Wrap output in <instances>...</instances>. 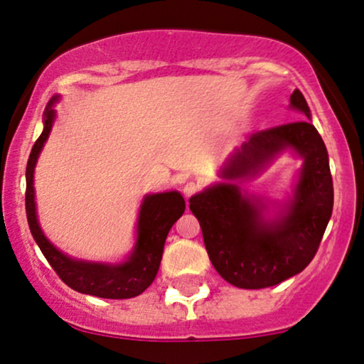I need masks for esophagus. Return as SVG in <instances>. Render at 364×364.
<instances>
[{
  "label": "esophagus",
  "instance_id": "obj_1",
  "mask_svg": "<svg viewBox=\"0 0 364 364\" xmlns=\"http://www.w3.org/2000/svg\"><path fill=\"white\" fill-rule=\"evenodd\" d=\"M198 185H196L195 181H190V183H186L185 186H183V195L186 196V198H190V196H193L196 191H198Z\"/></svg>",
  "mask_w": 364,
  "mask_h": 364
}]
</instances>
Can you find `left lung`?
Segmentation results:
<instances>
[{
  "label": "left lung",
  "instance_id": "obj_1",
  "mask_svg": "<svg viewBox=\"0 0 364 364\" xmlns=\"http://www.w3.org/2000/svg\"><path fill=\"white\" fill-rule=\"evenodd\" d=\"M291 107L308 119L253 133L225 161L220 171L224 183L190 198L212 265L224 281L241 289L277 286L306 269L332 215L327 147L298 89L291 94ZM286 148L304 157V168L293 198L279 218L267 221L264 206L241 194L235 181L257 173Z\"/></svg>",
  "mask_w": 364,
  "mask_h": 364
}]
</instances>
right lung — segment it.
Segmentation results:
<instances>
[{
	"label": "right lung",
	"instance_id": "1",
	"mask_svg": "<svg viewBox=\"0 0 364 364\" xmlns=\"http://www.w3.org/2000/svg\"><path fill=\"white\" fill-rule=\"evenodd\" d=\"M60 101V95H54L44 111V129L36 140L28 156L27 191H25V210H27L28 228L41 252L53 267L54 272L72 289L82 294L97 296L106 299H128L144 292L156 279L159 265L162 260L166 237L169 229L185 212V198L178 191L147 195L141 202L139 223H136V243L127 262L97 263L70 258L53 246L44 236L36 214L34 200V168L37 157L43 150L49 133H51L56 111L53 106Z\"/></svg>",
	"mask_w": 364,
	"mask_h": 364
}]
</instances>
